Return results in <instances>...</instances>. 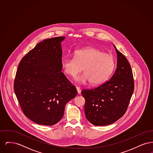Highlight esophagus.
I'll use <instances>...</instances> for the list:
<instances>
[{
  "mask_svg": "<svg viewBox=\"0 0 153 153\" xmlns=\"http://www.w3.org/2000/svg\"><path fill=\"white\" fill-rule=\"evenodd\" d=\"M76 89H77V91L78 94H80V93H81V89H80V88L79 87H76Z\"/></svg>",
  "mask_w": 153,
  "mask_h": 153,
  "instance_id": "1",
  "label": "esophagus"
}]
</instances>
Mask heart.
Instances as JSON below:
<instances>
[{
  "label": "heart",
  "instance_id": "1",
  "mask_svg": "<svg viewBox=\"0 0 153 153\" xmlns=\"http://www.w3.org/2000/svg\"><path fill=\"white\" fill-rule=\"evenodd\" d=\"M74 58L66 57L61 59V65L65 73L72 77L84 72L75 78L79 83L90 81L93 85H99L108 79L114 71L115 60L113 56L94 48L76 51Z\"/></svg>",
  "mask_w": 153,
  "mask_h": 153
}]
</instances>
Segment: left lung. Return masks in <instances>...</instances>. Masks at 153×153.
I'll use <instances>...</instances> for the list:
<instances>
[{"mask_svg": "<svg viewBox=\"0 0 153 153\" xmlns=\"http://www.w3.org/2000/svg\"><path fill=\"white\" fill-rule=\"evenodd\" d=\"M114 47L117 60L114 75L97 87L81 91L85 100V117L95 126L109 125L123 117L134 89L131 66L126 57Z\"/></svg>", "mask_w": 153, "mask_h": 153, "instance_id": "1", "label": "left lung"}]
</instances>
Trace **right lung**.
I'll use <instances>...</instances> for the list:
<instances>
[{
	"label": "right lung",
	"mask_w": 153,
	"mask_h": 153,
	"mask_svg": "<svg viewBox=\"0 0 153 153\" xmlns=\"http://www.w3.org/2000/svg\"><path fill=\"white\" fill-rule=\"evenodd\" d=\"M65 37L45 39L20 61L14 89L25 115L36 123L52 126L64 115L66 104L75 97L74 85L61 72V42Z\"/></svg>",
	"instance_id": "right-lung-1"
}]
</instances>
